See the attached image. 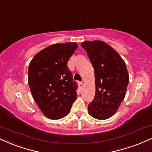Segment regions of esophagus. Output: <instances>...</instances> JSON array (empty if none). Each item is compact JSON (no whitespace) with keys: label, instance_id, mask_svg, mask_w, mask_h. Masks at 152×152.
<instances>
[{"label":"esophagus","instance_id":"1","mask_svg":"<svg viewBox=\"0 0 152 152\" xmlns=\"http://www.w3.org/2000/svg\"><path fill=\"white\" fill-rule=\"evenodd\" d=\"M83 87V84L82 83H78V88H79V90H81L82 88Z\"/></svg>","mask_w":152,"mask_h":152}]
</instances>
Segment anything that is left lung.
<instances>
[{
	"instance_id": "left-lung-1",
	"label": "left lung",
	"mask_w": 152,
	"mask_h": 152,
	"mask_svg": "<svg viewBox=\"0 0 152 152\" xmlns=\"http://www.w3.org/2000/svg\"><path fill=\"white\" fill-rule=\"evenodd\" d=\"M94 66L96 82L94 99L88 113L98 120H106L118 110L125 98L129 74L121 56L109 45L99 40L81 43Z\"/></svg>"
}]
</instances>
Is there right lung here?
<instances>
[{
	"mask_svg": "<svg viewBox=\"0 0 152 152\" xmlns=\"http://www.w3.org/2000/svg\"><path fill=\"white\" fill-rule=\"evenodd\" d=\"M78 47L76 42L54 44L40 51L30 61L28 83L37 105L47 118L61 119L69 114L77 98L67 62Z\"/></svg>",
	"mask_w": 152,
	"mask_h": 152,
	"instance_id": "1",
	"label": "right lung"
}]
</instances>
